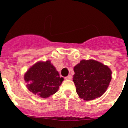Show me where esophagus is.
<instances>
[{
    "label": "esophagus",
    "mask_w": 128,
    "mask_h": 128,
    "mask_svg": "<svg viewBox=\"0 0 128 128\" xmlns=\"http://www.w3.org/2000/svg\"><path fill=\"white\" fill-rule=\"evenodd\" d=\"M65 79L66 80H72V76H71V75H68V76L65 77Z\"/></svg>",
    "instance_id": "34e87169"
}]
</instances>
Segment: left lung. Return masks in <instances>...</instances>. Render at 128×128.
<instances>
[{"label": "left lung", "instance_id": "obj_1", "mask_svg": "<svg viewBox=\"0 0 128 128\" xmlns=\"http://www.w3.org/2000/svg\"><path fill=\"white\" fill-rule=\"evenodd\" d=\"M73 81L81 99L91 100L100 98L108 88L112 70L107 65L94 60H82L74 67Z\"/></svg>", "mask_w": 128, "mask_h": 128}]
</instances>
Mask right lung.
Returning a JSON list of instances; mask_svg holds the SVG:
<instances>
[{"label": "right lung", "instance_id": "add662e5", "mask_svg": "<svg viewBox=\"0 0 128 128\" xmlns=\"http://www.w3.org/2000/svg\"><path fill=\"white\" fill-rule=\"evenodd\" d=\"M24 78L28 90L42 98H47L57 92L63 81L50 60L34 63Z\"/></svg>", "mask_w": 128, "mask_h": 128}]
</instances>
